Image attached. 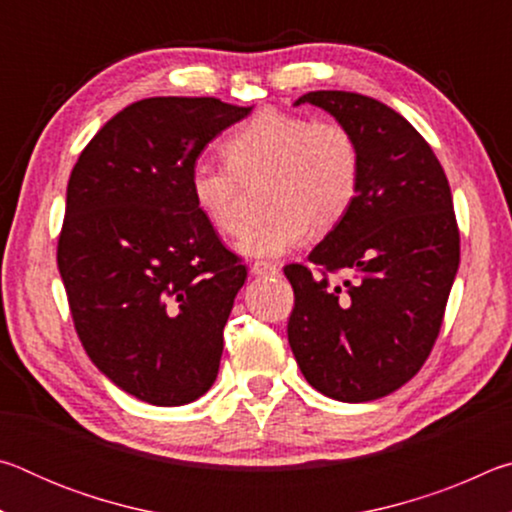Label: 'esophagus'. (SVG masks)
<instances>
[{"instance_id":"obj_1","label":"esophagus","mask_w":512,"mask_h":512,"mask_svg":"<svg viewBox=\"0 0 512 512\" xmlns=\"http://www.w3.org/2000/svg\"><path fill=\"white\" fill-rule=\"evenodd\" d=\"M250 271H253V275H257V277H273L280 273V268L271 262H255L253 266H250Z\"/></svg>"}]
</instances>
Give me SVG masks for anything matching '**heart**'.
<instances>
[{
    "mask_svg": "<svg viewBox=\"0 0 512 512\" xmlns=\"http://www.w3.org/2000/svg\"><path fill=\"white\" fill-rule=\"evenodd\" d=\"M228 164L196 162L189 194L219 232L239 225L241 180L266 176L264 219L246 225L235 241L244 257H280L307 239L311 225L327 232L357 201L361 151L339 121H314L282 110H259L223 142Z\"/></svg>",
    "mask_w": 512,
    "mask_h": 512,
    "instance_id": "1",
    "label": "heart"
}]
</instances>
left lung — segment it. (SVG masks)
<instances>
[{
	"label": "left lung",
	"mask_w": 512,
	"mask_h": 512,
	"mask_svg": "<svg viewBox=\"0 0 512 512\" xmlns=\"http://www.w3.org/2000/svg\"><path fill=\"white\" fill-rule=\"evenodd\" d=\"M300 103L354 135L361 185L348 216L309 253L318 275L284 268L296 293L289 345L316 391L379 400L422 368L443 325L461 259L452 192L431 146L386 103L341 90Z\"/></svg>",
	"instance_id": "8db88e82"
}]
</instances>
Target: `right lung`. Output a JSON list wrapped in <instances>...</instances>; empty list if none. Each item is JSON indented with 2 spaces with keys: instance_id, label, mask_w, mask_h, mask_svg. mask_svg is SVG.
<instances>
[{
  "instance_id": "right-lung-1",
  "label": "right lung",
  "mask_w": 512,
  "mask_h": 512,
  "mask_svg": "<svg viewBox=\"0 0 512 512\" xmlns=\"http://www.w3.org/2000/svg\"><path fill=\"white\" fill-rule=\"evenodd\" d=\"M253 106L153 97L103 124L67 183L58 271L76 334L103 375L155 406L210 391L246 282L189 194L198 155Z\"/></svg>"
}]
</instances>
